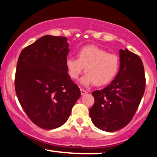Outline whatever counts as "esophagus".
Segmentation results:
<instances>
[{
	"label": "esophagus",
	"mask_w": 157,
	"mask_h": 157,
	"mask_svg": "<svg viewBox=\"0 0 157 157\" xmlns=\"http://www.w3.org/2000/svg\"><path fill=\"white\" fill-rule=\"evenodd\" d=\"M80 92H81V94L84 95V94H86V93H87V91H86V90H84V89H80Z\"/></svg>",
	"instance_id": "obj_1"
}]
</instances>
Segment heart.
I'll list each match as a JSON object with an SVG mask.
<instances>
[{"mask_svg":"<svg viewBox=\"0 0 157 157\" xmlns=\"http://www.w3.org/2000/svg\"><path fill=\"white\" fill-rule=\"evenodd\" d=\"M66 66L68 75L73 80L78 78L85 68L86 75L81 80L82 84L103 86L110 83L117 75L120 59L103 48L89 45L79 50L77 59L68 57Z\"/></svg>","mask_w":157,"mask_h":157,"instance_id":"heart-1","label":"heart"}]
</instances>
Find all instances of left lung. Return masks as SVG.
Listing matches in <instances>:
<instances>
[{
	"instance_id": "8db88e82",
	"label": "left lung",
	"mask_w": 157,
	"mask_h": 157,
	"mask_svg": "<svg viewBox=\"0 0 157 157\" xmlns=\"http://www.w3.org/2000/svg\"><path fill=\"white\" fill-rule=\"evenodd\" d=\"M118 74L109 86L92 92L94 103L89 109L94 125L108 132L127 125L134 116L145 89V71L137 55L120 50Z\"/></svg>"
}]
</instances>
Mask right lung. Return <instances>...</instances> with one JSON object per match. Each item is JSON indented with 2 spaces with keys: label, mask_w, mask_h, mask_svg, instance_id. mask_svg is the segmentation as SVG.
I'll list each match as a JSON object with an SVG mask.
<instances>
[{
  "label": "right lung",
  "mask_w": 157,
  "mask_h": 157,
  "mask_svg": "<svg viewBox=\"0 0 157 157\" xmlns=\"http://www.w3.org/2000/svg\"><path fill=\"white\" fill-rule=\"evenodd\" d=\"M68 46L66 37L45 35L23 48L17 60V99L29 118L44 129L63 125L81 95L66 66Z\"/></svg>",
  "instance_id": "obj_1"
}]
</instances>
